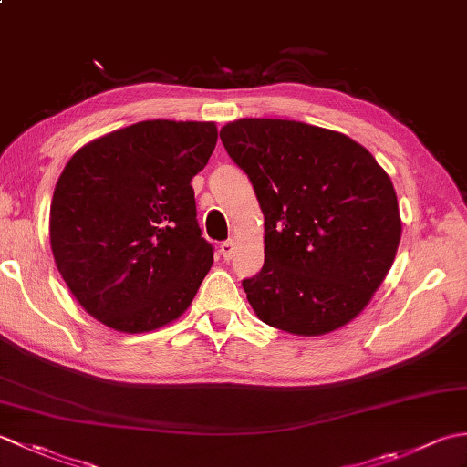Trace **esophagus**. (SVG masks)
Returning <instances> with one entry per match:
<instances>
[{
    "instance_id": "esophagus-1",
    "label": "esophagus",
    "mask_w": 467,
    "mask_h": 467,
    "mask_svg": "<svg viewBox=\"0 0 467 467\" xmlns=\"http://www.w3.org/2000/svg\"><path fill=\"white\" fill-rule=\"evenodd\" d=\"M234 241H224L223 244H221V254L224 256V261H228V259H233V254H234Z\"/></svg>"
}]
</instances>
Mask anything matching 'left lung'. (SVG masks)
<instances>
[{"instance_id": "1", "label": "left lung", "mask_w": 467, "mask_h": 467, "mask_svg": "<svg viewBox=\"0 0 467 467\" xmlns=\"http://www.w3.org/2000/svg\"><path fill=\"white\" fill-rule=\"evenodd\" d=\"M265 214V265L243 281L266 325L317 337L353 321L389 273L401 239L391 178L327 128L243 118L221 128Z\"/></svg>"}]
</instances>
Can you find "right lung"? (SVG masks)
I'll list each match as a JSON object with an SVG mask.
<instances>
[{
    "mask_svg": "<svg viewBox=\"0 0 467 467\" xmlns=\"http://www.w3.org/2000/svg\"><path fill=\"white\" fill-rule=\"evenodd\" d=\"M214 122L144 120L82 146L59 174L49 244L94 319L122 333L176 321L213 266L192 178L216 146Z\"/></svg>",
    "mask_w": 467,
    "mask_h": 467,
    "instance_id": "right-lung-1",
    "label": "right lung"
}]
</instances>
